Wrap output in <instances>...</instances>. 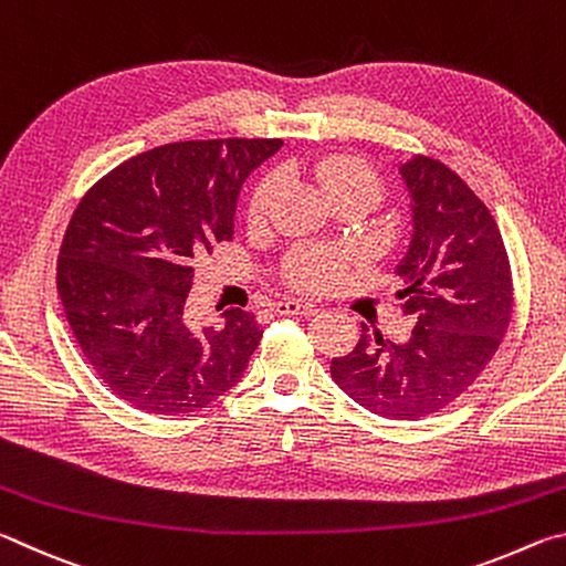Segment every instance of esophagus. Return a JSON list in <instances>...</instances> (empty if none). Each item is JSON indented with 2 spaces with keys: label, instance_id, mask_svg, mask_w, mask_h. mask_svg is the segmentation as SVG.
I'll list each match as a JSON object with an SVG mask.
<instances>
[{
  "label": "esophagus",
  "instance_id": "esophagus-1",
  "mask_svg": "<svg viewBox=\"0 0 566 566\" xmlns=\"http://www.w3.org/2000/svg\"><path fill=\"white\" fill-rule=\"evenodd\" d=\"M276 314H290V317H314V314H317V306L296 302V300H286L276 304Z\"/></svg>",
  "mask_w": 566,
  "mask_h": 566
}]
</instances>
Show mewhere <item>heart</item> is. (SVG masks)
<instances>
[{"label": "heart", "instance_id": "heart-1", "mask_svg": "<svg viewBox=\"0 0 566 566\" xmlns=\"http://www.w3.org/2000/svg\"><path fill=\"white\" fill-rule=\"evenodd\" d=\"M310 175L317 181L319 189L327 195L332 202L342 195H361L369 202H375L379 197V177L375 169L364 165V161L354 157H324L310 165ZM276 195H280V179L274 175L264 177L256 185L252 202H249V219L254 224L264 222L272 212V205ZM344 270V256L329 249L306 247L294 252L290 262V280L294 286H300L304 292H322L332 286L342 276Z\"/></svg>", "mask_w": 566, "mask_h": 566}]
</instances>
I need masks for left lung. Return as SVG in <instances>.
Segmentation results:
<instances>
[{"instance_id":"8db88e82","label":"left lung","mask_w":566,"mask_h":566,"mask_svg":"<svg viewBox=\"0 0 566 566\" xmlns=\"http://www.w3.org/2000/svg\"><path fill=\"white\" fill-rule=\"evenodd\" d=\"M411 234L397 264L395 296L415 322L405 344L367 329L332 359V379L364 409L387 419L434 415L454 401L500 349L512 319V272L490 209L442 161L399 165Z\"/></svg>"}]
</instances>
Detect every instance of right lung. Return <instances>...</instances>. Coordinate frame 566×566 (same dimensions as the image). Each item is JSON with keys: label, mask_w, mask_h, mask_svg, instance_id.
<instances>
[{"label": "right lung", "mask_w": 566, "mask_h": 566, "mask_svg": "<svg viewBox=\"0 0 566 566\" xmlns=\"http://www.w3.org/2000/svg\"><path fill=\"white\" fill-rule=\"evenodd\" d=\"M282 139L175 142L102 177L66 227L56 290L80 349L112 395L185 417L242 379L262 329L252 312L187 317L195 260L234 237L239 191Z\"/></svg>", "instance_id": "right-lung-1"}]
</instances>
